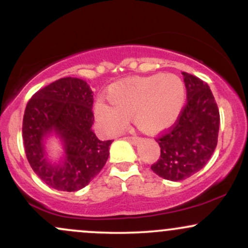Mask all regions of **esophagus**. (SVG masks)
Masks as SVG:
<instances>
[{
  "mask_svg": "<svg viewBox=\"0 0 248 248\" xmlns=\"http://www.w3.org/2000/svg\"><path fill=\"white\" fill-rule=\"evenodd\" d=\"M127 140L134 144H136L141 141V138H139V136H127Z\"/></svg>",
  "mask_w": 248,
  "mask_h": 248,
  "instance_id": "1",
  "label": "esophagus"
}]
</instances>
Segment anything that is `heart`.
<instances>
[{"mask_svg": "<svg viewBox=\"0 0 248 248\" xmlns=\"http://www.w3.org/2000/svg\"><path fill=\"white\" fill-rule=\"evenodd\" d=\"M184 81L175 75L133 77L115 82L107 93L112 106L99 102L95 116L108 134L121 132L134 114L139 127L157 132L175 122L186 102Z\"/></svg>", "mask_w": 248, "mask_h": 248, "instance_id": "obj_1", "label": "heart"}]
</instances>
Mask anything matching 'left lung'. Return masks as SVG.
<instances>
[{"label": "left lung", "mask_w": 248, "mask_h": 248, "mask_svg": "<svg viewBox=\"0 0 248 248\" xmlns=\"http://www.w3.org/2000/svg\"><path fill=\"white\" fill-rule=\"evenodd\" d=\"M186 104L171 127L156 138L161 155L152 170L169 181H183L202 169L211 158L218 142L219 109L209 85L182 72Z\"/></svg>", "instance_id": "8db88e82"}]
</instances>
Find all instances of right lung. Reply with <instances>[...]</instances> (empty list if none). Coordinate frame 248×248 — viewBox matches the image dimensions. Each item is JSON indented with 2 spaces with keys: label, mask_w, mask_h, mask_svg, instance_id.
<instances>
[{
  "label": "right lung",
  "mask_w": 248,
  "mask_h": 248,
  "mask_svg": "<svg viewBox=\"0 0 248 248\" xmlns=\"http://www.w3.org/2000/svg\"><path fill=\"white\" fill-rule=\"evenodd\" d=\"M93 92L86 81L62 78L31 96L23 116L24 150L31 168L45 184L77 191L100 172L113 140L100 141L92 130ZM51 131L64 141L65 157L58 166L46 161L42 139Z\"/></svg>",
  "instance_id": "1"
}]
</instances>
